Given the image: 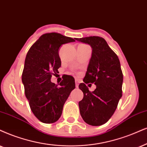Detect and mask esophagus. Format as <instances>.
Returning <instances> with one entry per match:
<instances>
[{"label":"esophagus","mask_w":147,"mask_h":147,"mask_svg":"<svg viewBox=\"0 0 147 147\" xmlns=\"http://www.w3.org/2000/svg\"><path fill=\"white\" fill-rule=\"evenodd\" d=\"M79 82L77 81V80H75V86H76V87H77V88L78 87H79Z\"/></svg>","instance_id":"obj_1"}]
</instances>
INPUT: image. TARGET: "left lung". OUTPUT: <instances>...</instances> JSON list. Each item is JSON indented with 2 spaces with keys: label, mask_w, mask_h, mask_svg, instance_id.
Here are the masks:
<instances>
[{
  "label": "left lung",
  "mask_w": 147,
  "mask_h": 147,
  "mask_svg": "<svg viewBox=\"0 0 147 147\" xmlns=\"http://www.w3.org/2000/svg\"><path fill=\"white\" fill-rule=\"evenodd\" d=\"M75 39L89 44L92 48L83 83L79 85L83 93V100L79 102L80 114L89 125H103L112 117L122 96L123 73L119 60L102 37ZM90 82L96 85L94 92H90L86 86Z\"/></svg>",
  "instance_id": "left-lung-1"
}]
</instances>
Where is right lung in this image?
Instances as JSON below:
<instances>
[{
    "instance_id": "1",
    "label": "right lung",
    "mask_w": 147,
    "mask_h": 147,
    "mask_svg": "<svg viewBox=\"0 0 147 147\" xmlns=\"http://www.w3.org/2000/svg\"><path fill=\"white\" fill-rule=\"evenodd\" d=\"M74 41L60 33H46L26 54L22 76L24 92L33 114L42 123H52L59 119L65 102L75 88V79L70 75L58 85L51 82L52 75L56 74L61 66L59 48Z\"/></svg>"
}]
</instances>
